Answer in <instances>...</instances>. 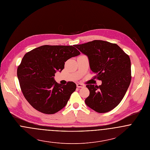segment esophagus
<instances>
[{
  "label": "esophagus",
  "mask_w": 150,
  "mask_h": 150,
  "mask_svg": "<svg viewBox=\"0 0 150 150\" xmlns=\"http://www.w3.org/2000/svg\"><path fill=\"white\" fill-rule=\"evenodd\" d=\"M77 86L78 88H84V87H85V86L84 84H83L78 83V84H77Z\"/></svg>",
  "instance_id": "esophagus-1"
}]
</instances>
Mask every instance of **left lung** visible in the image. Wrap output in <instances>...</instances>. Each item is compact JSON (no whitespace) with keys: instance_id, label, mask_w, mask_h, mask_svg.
Here are the masks:
<instances>
[{"instance_id":"obj_1","label":"left lung","mask_w":150,"mask_h":150,"mask_svg":"<svg viewBox=\"0 0 150 150\" xmlns=\"http://www.w3.org/2000/svg\"><path fill=\"white\" fill-rule=\"evenodd\" d=\"M88 56L95 78L101 86L88 84L89 95L86 105L94 111L107 112L117 107L124 97L131 81V64L128 55L117 44L103 40H93L75 45Z\"/></svg>"}]
</instances>
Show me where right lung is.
I'll use <instances>...</instances> for the list:
<instances>
[{"instance_id": "right-lung-1", "label": "right lung", "mask_w": 150, "mask_h": 150, "mask_svg": "<svg viewBox=\"0 0 150 150\" xmlns=\"http://www.w3.org/2000/svg\"><path fill=\"white\" fill-rule=\"evenodd\" d=\"M72 45H44L28 52L17 68L22 92L29 103L38 111L53 114L66 105L76 85L57 83L55 73L61 71L64 62L80 52Z\"/></svg>"}]
</instances>
